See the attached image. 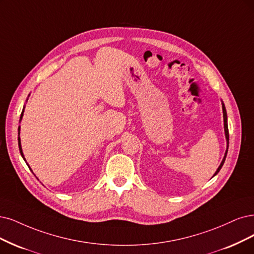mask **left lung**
Returning a JSON list of instances; mask_svg holds the SVG:
<instances>
[{
	"mask_svg": "<svg viewBox=\"0 0 254 254\" xmlns=\"http://www.w3.org/2000/svg\"><path fill=\"white\" fill-rule=\"evenodd\" d=\"M222 108H223V117H224V130H225V137H226V141H227V149H226V153H225V156H224V158H223V160H222V162H221L220 166L218 167L217 172L214 173V175H213V176L217 175V174L220 172L221 168H222V166H223V164H224V162H225V159H226V156H227V152H228V144H229V132H228V125H227V113H226V109H225V106H224V103H223V102H222Z\"/></svg>",
	"mask_w": 254,
	"mask_h": 254,
	"instance_id": "8db88e82",
	"label": "left lung"
}]
</instances>
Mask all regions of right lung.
<instances>
[{
  "label": "right lung",
  "mask_w": 254,
  "mask_h": 254,
  "mask_svg": "<svg viewBox=\"0 0 254 254\" xmlns=\"http://www.w3.org/2000/svg\"><path fill=\"white\" fill-rule=\"evenodd\" d=\"M23 113H24V110H23V112H22V114H21V118H20V121L22 120V118H23ZM17 140H18V148H20V153H21V155H22V157H23V159L25 160V157H24V154H23V151H22V146H21V138H20V127H18V138H17ZM26 161V160H25ZM29 166V165H28Z\"/></svg>",
  "instance_id": "right-lung-1"
}]
</instances>
